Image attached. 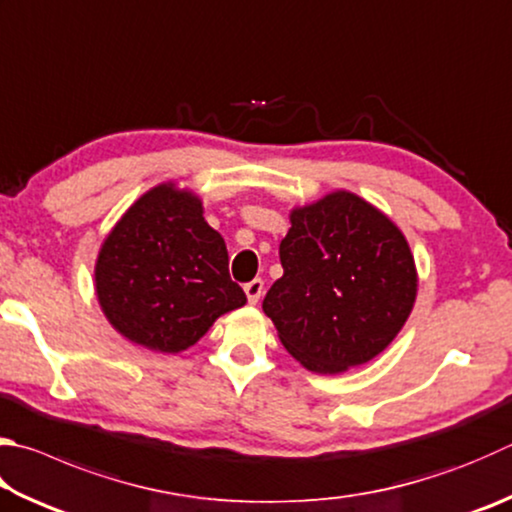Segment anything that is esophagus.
Listing matches in <instances>:
<instances>
[{
    "label": "esophagus",
    "instance_id": "obj_1",
    "mask_svg": "<svg viewBox=\"0 0 512 512\" xmlns=\"http://www.w3.org/2000/svg\"><path fill=\"white\" fill-rule=\"evenodd\" d=\"M244 291H246L248 302H250V304H257L259 297H262V293H264V282H262V280L248 282V284L244 286Z\"/></svg>",
    "mask_w": 512,
    "mask_h": 512
}]
</instances>
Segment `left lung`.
<instances>
[{"label": "left lung", "mask_w": 512, "mask_h": 512, "mask_svg": "<svg viewBox=\"0 0 512 512\" xmlns=\"http://www.w3.org/2000/svg\"><path fill=\"white\" fill-rule=\"evenodd\" d=\"M284 275L262 309L282 345L315 374L376 358L410 318L416 266L403 232L378 208L338 190L291 212Z\"/></svg>", "instance_id": "1"}]
</instances>
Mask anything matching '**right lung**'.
I'll return each instance as SVG.
<instances>
[{
  "mask_svg": "<svg viewBox=\"0 0 512 512\" xmlns=\"http://www.w3.org/2000/svg\"><path fill=\"white\" fill-rule=\"evenodd\" d=\"M96 293L111 327L161 353L192 347L219 315L246 304L224 237L206 224L197 194L174 183L145 192L109 232Z\"/></svg>",
  "mask_w": 512,
  "mask_h": 512,
  "instance_id": "1",
  "label": "right lung"
}]
</instances>
